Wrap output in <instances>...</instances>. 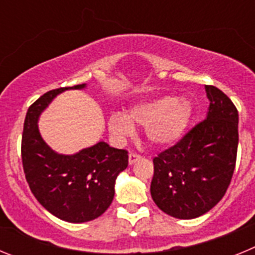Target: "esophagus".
<instances>
[{"label":"esophagus","instance_id":"1","mask_svg":"<svg viewBox=\"0 0 255 255\" xmlns=\"http://www.w3.org/2000/svg\"><path fill=\"white\" fill-rule=\"evenodd\" d=\"M138 159H140V155L138 154V153H135V152H131L129 154V163L132 164L135 163V162L138 161Z\"/></svg>","mask_w":255,"mask_h":255}]
</instances>
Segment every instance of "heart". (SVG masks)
I'll use <instances>...</instances> for the list:
<instances>
[{"instance_id":"heart-1","label":"heart","mask_w":255,"mask_h":255,"mask_svg":"<svg viewBox=\"0 0 255 255\" xmlns=\"http://www.w3.org/2000/svg\"><path fill=\"white\" fill-rule=\"evenodd\" d=\"M193 117L189 101L164 96L139 103L129 110L111 115L108 130L117 140H125L134 134V126L145 128V136L154 147H168L182 138Z\"/></svg>"}]
</instances>
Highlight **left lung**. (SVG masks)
I'll return each mask as SVG.
<instances>
[{
	"instance_id": "left-lung-1",
	"label": "left lung",
	"mask_w": 255,
	"mask_h": 255,
	"mask_svg": "<svg viewBox=\"0 0 255 255\" xmlns=\"http://www.w3.org/2000/svg\"><path fill=\"white\" fill-rule=\"evenodd\" d=\"M206 92L207 119L153 158V200L164 213L181 220L211 211L224 198L235 170L238 110L218 88L206 85Z\"/></svg>"
}]
</instances>
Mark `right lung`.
Listing matches in <instances>:
<instances>
[{
  "label": "right lung",
  "instance_id": "obj_1",
  "mask_svg": "<svg viewBox=\"0 0 255 255\" xmlns=\"http://www.w3.org/2000/svg\"><path fill=\"white\" fill-rule=\"evenodd\" d=\"M85 84L58 88L40 96L26 112L21 139V161L31 193L60 220L82 224L103 215L115 195L117 175L129 163L128 150L100 141L73 155L53 152L38 130V117L61 92Z\"/></svg>",
  "mask_w": 255,
  "mask_h": 255
}]
</instances>
